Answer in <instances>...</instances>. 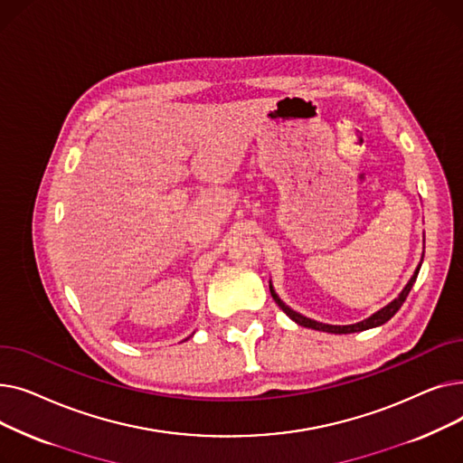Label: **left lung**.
Returning <instances> with one entry per match:
<instances>
[{"mask_svg":"<svg viewBox=\"0 0 463 463\" xmlns=\"http://www.w3.org/2000/svg\"><path fill=\"white\" fill-rule=\"evenodd\" d=\"M424 259V257H422ZM422 264V262H420ZM420 264L417 266V270H415V274H412V278L409 279V283L403 287V290L400 293V297L396 298V300H392L391 304L388 306H384L383 309H379L377 313H373L372 317H368V319H364V321H360V323H356V325H345V326H335V325H325V323H317V321H313V319H307V317H304V315H300V313H297V311H293L290 309L288 306H285L283 304V300L276 295V290L272 288V285H270V293H272V298L276 300V304L288 315L290 319H293L295 323H298L300 326H306V328H313V330H323V332H330V334H353V332H362V330H368V328H375V326H381V325H384L386 321H391L394 315L398 313V309L402 307V304L405 302V298H407V295H409V290L412 288V285H415V281H417V276H419V270H420Z\"/></svg>","mask_w":463,"mask_h":463,"instance_id":"obj_1","label":"left lung"}]
</instances>
